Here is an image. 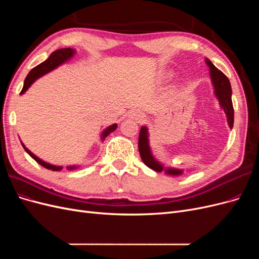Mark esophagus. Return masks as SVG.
Wrapping results in <instances>:
<instances>
[{
  "label": "esophagus",
  "mask_w": 259,
  "mask_h": 259,
  "mask_svg": "<svg viewBox=\"0 0 259 259\" xmlns=\"http://www.w3.org/2000/svg\"><path fill=\"white\" fill-rule=\"evenodd\" d=\"M132 116H134V119L137 120V121H143L144 117H145L142 113L138 112V111H133L132 112Z\"/></svg>",
  "instance_id": "34e87169"
}]
</instances>
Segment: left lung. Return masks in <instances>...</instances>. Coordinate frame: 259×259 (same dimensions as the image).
<instances>
[{"mask_svg":"<svg viewBox=\"0 0 259 259\" xmlns=\"http://www.w3.org/2000/svg\"><path fill=\"white\" fill-rule=\"evenodd\" d=\"M205 62L207 67L209 68V76L211 84H213L214 88V94L216 98L219 101V106L224 110L226 116H227V123H228V126L232 130L233 127V106H232V90L230 81L228 77H227L221 70H218L209 59L205 58ZM149 130L146 125H143L140 127L139 132V137H138V150L140 158H142L145 165H147L149 168L153 169L154 171H164V173L170 175V176H179L184 173V169L180 168H174V167H167L164 166V164L154 158L152 154L150 142H149ZM190 170V169H189Z\"/></svg>","mask_w":259,"mask_h":259,"instance_id":"8db88e82","label":"left lung"}]
</instances>
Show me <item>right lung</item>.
<instances>
[{"label": "right lung", "mask_w": 259, "mask_h": 259, "mask_svg": "<svg viewBox=\"0 0 259 259\" xmlns=\"http://www.w3.org/2000/svg\"><path fill=\"white\" fill-rule=\"evenodd\" d=\"M75 54H76V51L73 50V49H60V50H57V51L53 52L50 55V57L48 59H46L45 61H43L42 64L34 67L28 73L26 80H25V83H23V88H22V90L20 92V95H22V94H25L28 91V89L30 88V86L32 85L38 79V77H41V76L45 75L46 73H49V72L53 71V70L58 68L59 66L64 65L65 62H67L68 60L71 59ZM116 127H117V124L114 123L112 125H109L108 127H106L103 132H101V134H100V140H101V142H104L105 138L109 134H111L112 132H114L116 130ZM20 143H21L23 149H25L26 152L31 156V158H32L33 160H35L43 167L48 168V169H52V170H60V169H62V167H64V166H59V165H54V164H51V163H48V162L43 161L42 159L38 158V156H36L34 153L31 152L29 149L25 145H23L22 142H20ZM80 165H69V166H67V169L72 170V169L77 168Z\"/></svg>", "instance_id": "add662e5"}]
</instances>
